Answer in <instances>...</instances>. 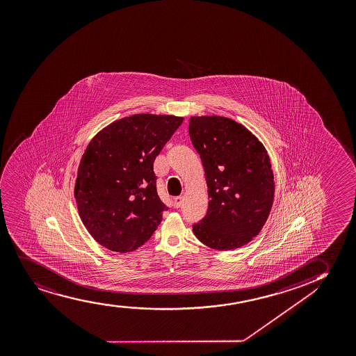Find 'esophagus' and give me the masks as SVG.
Here are the masks:
<instances>
[{
    "label": "esophagus",
    "instance_id": "esophagus-1",
    "mask_svg": "<svg viewBox=\"0 0 356 356\" xmlns=\"http://www.w3.org/2000/svg\"><path fill=\"white\" fill-rule=\"evenodd\" d=\"M172 204H174V207H175V209H179V207L182 205V197H174V202H172Z\"/></svg>",
    "mask_w": 356,
    "mask_h": 356
}]
</instances>
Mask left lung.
Segmentation results:
<instances>
[{"label": "left lung", "mask_w": 356, "mask_h": 356, "mask_svg": "<svg viewBox=\"0 0 356 356\" xmlns=\"http://www.w3.org/2000/svg\"><path fill=\"white\" fill-rule=\"evenodd\" d=\"M189 136L200 154L207 194V213L193 233L210 248L245 246L260 233L275 197L268 151L241 123L223 116H193Z\"/></svg>", "instance_id": "left-lung-1"}]
</instances>
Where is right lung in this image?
Wrapping results in <instances>:
<instances>
[{
	"label": "right lung",
	"instance_id": "right-lung-1",
	"mask_svg": "<svg viewBox=\"0 0 356 356\" xmlns=\"http://www.w3.org/2000/svg\"><path fill=\"white\" fill-rule=\"evenodd\" d=\"M184 118L136 114L110 123L83 152L74 197L85 228L119 253L143 246L162 222L154 162Z\"/></svg>",
	"mask_w": 356,
	"mask_h": 356
}]
</instances>
